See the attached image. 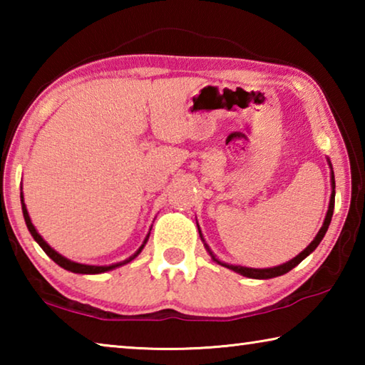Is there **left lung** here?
<instances>
[{
	"label": "left lung",
	"mask_w": 365,
	"mask_h": 365,
	"mask_svg": "<svg viewBox=\"0 0 365 365\" xmlns=\"http://www.w3.org/2000/svg\"><path fill=\"white\" fill-rule=\"evenodd\" d=\"M327 163H329V168L331 169L330 170V182H331V196H330V202H329V211H327L325 214V219H324V224L322 227H320V230L317 232L316 238L312 240L311 243H309V246L306 250H302L298 256L293 257L292 261H288L285 264H280V265H275V267H269V269H252V267H243V265H233V264H227V262H222L219 261L217 257H215L214 252L211 251V248H209L205 237H202V233L200 230V225H197V230H200V237H201V242L205 243V248L206 251L209 252V256H211L215 262L220 264L222 267H227L230 269L233 272H237V274L243 275V277H248V279H256V280H267V279H274V277H280L283 274H287V272H289L292 269H294L296 265H298L302 259H306L311 252L317 248V246L320 245V242H322L327 230H329V225L331 222V215H333V207H335V175H333V168H331V163L330 159L327 158Z\"/></svg>",
	"instance_id": "1"
}]
</instances>
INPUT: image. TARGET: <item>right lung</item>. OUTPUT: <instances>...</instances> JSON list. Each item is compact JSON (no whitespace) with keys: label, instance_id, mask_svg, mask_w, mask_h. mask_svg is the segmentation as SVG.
<instances>
[{"label":"right lung","instance_id":"add662e5","mask_svg":"<svg viewBox=\"0 0 365 365\" xmlns=\"http://www.w3.org/2000/svg\"><path fill=\"white\" fill-rule=\"evenodd\" d=\"M21 201H22V214H24V219H26V224H27L29 232L32 233V237H34L35 242L41 246V250L45 251L46 255H48L49 257H51L54 262H56L58 265H61V267L66 269V270L73 272V274H83V275L104 274V272L114 270V269H117V267H120V265H125V264H128V262H130V261H133V259L137 257L141 251H143L145 245L148 243V238H150V233H151V228H150V232H148V235H146V237H145L143 243H141L140 248H138L137 251H135L130 257H127L125 261H122V262H117V264H109V265H90V264H80V262H73V261H71V259H67V257H64L63 255H59L58 251H54V250L51 248V246H49V245L45 242V240L41 238V235H40L38 232H36V228L34 227L32 220H30V215H29V211H27V206H26V202H24V195H22V193H21Z\"/></svg>","mask_w":365,"mask_h":365}]
</instances>
